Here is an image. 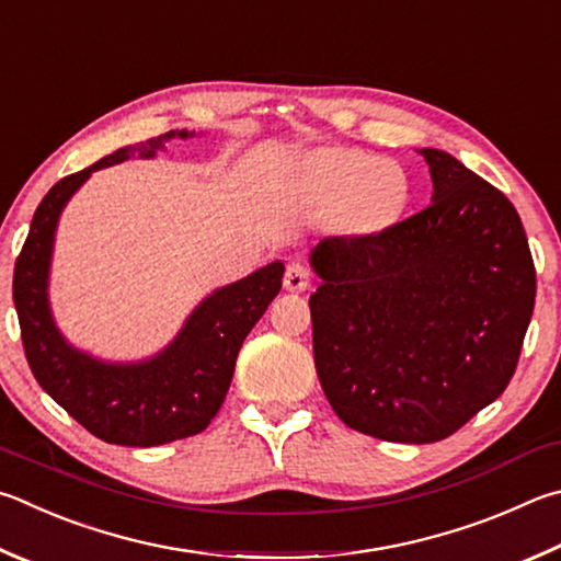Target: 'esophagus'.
Returning <instances> with one entry per match:
<instances>
[{
	"label": "esophagus",
	"instance_id": "obj_1",
	"mask_svg": "<svg viewBox=\"0 0 561 561\" xmlns=\"http://www.w3.org/2000/svg\"><path fill=\"white\" fill-rule=\"evenodd\" d=\"M311 284V270L301 262H291L284 272V289L289 291H307Z\"/></svg>",
	"mask_w": 561,
	"mask_h": 561
}]
</instances>
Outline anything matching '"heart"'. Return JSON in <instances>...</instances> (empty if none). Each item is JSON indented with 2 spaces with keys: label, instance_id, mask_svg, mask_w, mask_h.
I'll use <instances>...</instances> for the list:
<instances>
[{
  "label": "heart",
  "instance_id": "b5f03b06",
  "mask_svg": "<svg viewBox=\"0 0 561 561\" xmlns=\"http://www.w3.org/2000/svg\"><path fill=\"white\" fill-rule=\"evenodd\" d=\"M311 171L329 186L353 188L355 210L368 222L400 210L407 198L402 169L390 159H373L353 149H329L311 159Z\"/></svg>",
  "mask_w": 561,
  "mask_h": 561
}]
</instances>
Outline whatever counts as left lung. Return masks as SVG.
Wrapping results in <instances>:
<instances>
[{"instance_id": "1", "label": "left lung", "mask_w": 561, "mask_h": 561, "mask_svg": "<svg viewBox=\"0 0 561 561\" xmlns=\"http://www.w3.org/2000/svg\"><path fill=\"white\" fill-rule=\"evenodd\" d=\"M420 154L430 206L311 250L323 392L351 430L402 444L442 442L503 394L537 291L513 203L446 151Z\"/></svg>"}]
</instances>
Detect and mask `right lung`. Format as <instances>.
Listing matches in <instances>:
<instances>
[{
	"mask_svg": "<svg viewBox=\"0 0 561 561\" xmlns=\"http://www.w3.org/2000/svg\"><path fill=\"white\" fill-rule=\"evenodd\" d=\"M174 137L188 139L193 131H167L122 147L60 179L38 203L14 267V307L34 378L90 434L117 446H159L206 430L226 400L242 341L282 289L279 260L216 289L191 311L164 351L139 363L93 358L58 331L48 304V272L66 203L93 171L131 157H157Z\"/></svg>",
	"mask_w": 561,
	"mask_h": 561,
	"instance_id": "1",
	"label": "right lung"
}]
</instances>
